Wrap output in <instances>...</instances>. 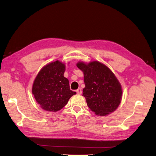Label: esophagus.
<instances>
[{
  "instance_id": "34e87169",
  "label": "esophagus",
  "mask_w": 156,
  "mask_h": 156,
  "mask_svg": "<svg viewBox=\"0 0 156 156\" xmlns=\"http://www.w3.org/2000/svg\"><path fill=\"white\" fill-rule=\"evenodd\" d=\"M76 93H77V94H81L82 93V89L78 88V89L76 90Z\"/></svg>"
}]
</instances>
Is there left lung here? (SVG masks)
I'll use <instances>...</instances> for the list:
<instances>
[{"mask_svg":"<svg viewBox=\"0 0 156 156\" xmlns=\"http://www.w3.org/2000/svg\"><path fill=\"white\" fill-rule=\"evenodd\" d=\"M76 66L83 73V96L90 110L100 116L114 112L122 99V87L113 72L98 61H79Z\"/></svg>","mask_w":156,"mask_h":156,"instance_id":"1","label":"left lung"}]
</instances>
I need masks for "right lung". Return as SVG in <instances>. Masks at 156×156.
Masks as SVG:
<instances>
[{
	"instance_id": "obj_1",
	"label": "right lung",
	"mask_w": 156,
	"mask_h": 156,
	"mask_svg": "<svg viewBox=\"0 0 156 156\" xmlns=\"http://www.w3.org/2000/svg\"><path fill=\"white\" fill-rule=\"evenodd\" d=\"M66 64L51 62L40 69L32 85V94L40 107L48 112H57L63 107L76 92L70 90L63 74Z\"/></svg>"
}]
</instances>
